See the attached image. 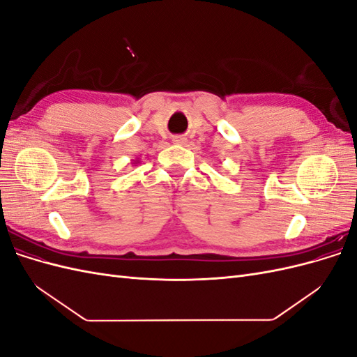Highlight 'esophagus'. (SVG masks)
<instances>
[{"label":"esophagus","instance_id":"1","mask_svg":"<svg viewBox=\"0 0 357 357\" xmlns=\"http://www.w3.org/2000/svg\"><path fill=\"white\" fill-rule=\"evenodd\" d=\"M186 142H188L186 137H183V135L172 137V143H174V144H185Z\"/></svg>","mask_w":357,"mask_h":357}]
</instances>
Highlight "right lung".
Returning a JSON list of instances; mask_svg holds the SVG:
<instances>
[{
	"mask_svg": "<svg viewBox=\"0 0 357 357\" xmlns=\"http://www.w3.org/2000/svg\"><path fill=\"white\" fill-rule=\"evenodd\" d=\"M132 164H134V165H135V164H139V159H138V158H137V159H135V160H134V162H132ZM135 167H137V165H135Z\"/></svg>",
	"mask_w": 357,
	"mask_h": 357,
	"instance_id": "add662e5",
	"label": "right lung"
}]
</instances>
